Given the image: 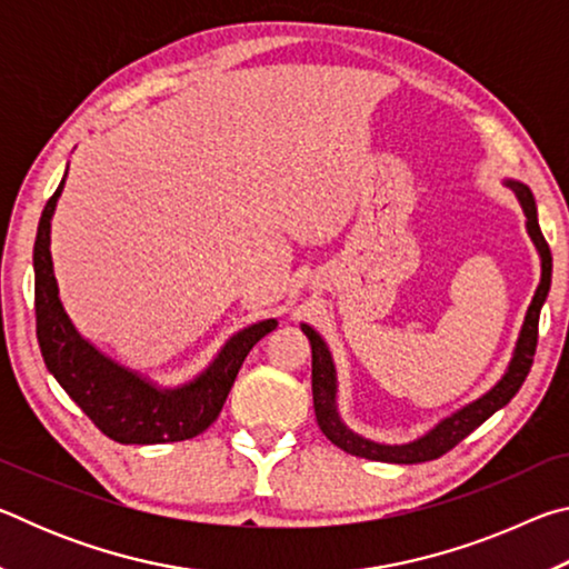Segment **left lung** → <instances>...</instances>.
<instances>
[{
	"mask_svg": "<svg viewBox=\"0 0 569 569\" xmlns=\"http://www.w3.org/2000/svg\"><path fill=\"white\" fill-rule=\"evenodd\" d=\"M505 186L515 190V196L527 216V233L532 238L539 258H542V278H539V286L535 291L532 303L527 308L522 331H519V339L515 346L512 361H509L505 377L499 379L492 389L481 393L477 401L467 403L459 411L451 413V417L441 419L435 429H429L427 435L409 441V445H379V441L363 439L361 435H353V431L346 427L339 417V407H336V366L331 359V351L326 341L316 333L311 326L301 323L303 333L311 341V387H313V409H316V421H319L321 431L326 439H331L343 451H349L353 457L373 459V461H391V465H419V461H431L447 455L449 449H455L461 439L469 437L479 423H485L495 411L507 407L512 401L515 393L522 387L529 369H532L535 349H537V323H539V311H542V303L547 293H550L552 283V253L550 246L539 230L537 220V206L535 196L525 182L519 180H505Z\"/></svg>",
	"mask_w": 569,
	"mask_h": 569,
	"instance_id": "1",
	"label": "left lung"
}]
</instances>
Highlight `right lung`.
<instances>
[{"instance_id": "right-lung-1", "label": "right lung", "mask_w": 569, "mask_h": 569, "mask_svg": "<svg viewBox=\"0 0 569 569\" xmlns=\"http://www.w3.org/2000/svg\"><path fill=\"white\" fill-rule=\"evenodd\" d=\"M64 178L47 200L34 240L37 341L47 371L88 413L94 427L120 445H166L198 437L218 419L248 351L266 333H271L278 321L266 319L240 329L230 336L206 371L176 389H160L138 371L112 361L82 339L60 301L50 253V228Z\"/></svg>"}]
</instances>
